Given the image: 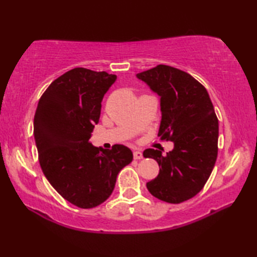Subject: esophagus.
Wrapping results in <instances>:
<instances>
[{
	"label": "esophagus",
	"instance_id": "obj_1",
	"mask_svg": "<svg viewBox=\"0 0 257 257\" xmlns=\"http://www.w3.org/2000/svg\"><path fill=\"white\" fill-rule=\"evenodd\" d=\"M134 159L135 160H142L143 159V153L141 151L134 152Z\"/></svg>",
	"mask_w": 257,
	"mask_h": 257
}]
</instances>
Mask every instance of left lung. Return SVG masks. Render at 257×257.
<instances>
[{"mask_svg": "<svg viewBox=\"0 0 257 257\" xmlns=\"http://www.w3.org/2000/svg\"><path fill=\"white\" fill-rule=\"evenodd\" d=\"M161 96L159 136L175 147L163 156L147 149L144 158L154 159L160 172L146 184L161 201L179 204L193 198L205 186L217 156L219 121L205 87L189 73L165 64L137 73Z\"/></svg>", "mask_w": 257, "mask_h": 257, "instance_id": "8db88e82", "label": "left lung"}]
</instances>
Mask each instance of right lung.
Listing matches in <instances>:
<instances>
[{
	"instance_id": "add662e5",
	"label": "right lung",
	"mask_w": 257,
	"mask_h": 257,
	"mask_svg": "<svg viewBox=\"0 0 257 257\" xmlns=\"http://www.w3.org/2000/svg\"><path fill=\"white\" fill-rule=\"evenodd\" d=\"M115 75L75 68L52 82L34 116L38 160L46 179L68 202L92 208L110 197L118 173L133 161L123 145L111 150L89 143L102 99Z\"/></svg>"
}]
</instances>
